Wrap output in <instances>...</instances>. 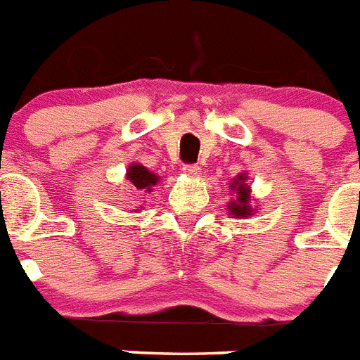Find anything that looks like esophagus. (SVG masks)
Returning <instances> with one entry per match:
<instances>
[{
	"label": "esophagus",
	"mask_w": 360,
	"mask_h": 360,
	"mask_svg": "<svg viewBox=\"0 0 360 360\" xmlns=\"http://www.w3.org/2000/svg\"><path fill=\"white\" fill-rule=\"evenodd\" d=\"M182 171L187 174V176H200V165L198 164H184Z\"/></svg>",
	"instance_id": "obj_1"
}]
</instances>
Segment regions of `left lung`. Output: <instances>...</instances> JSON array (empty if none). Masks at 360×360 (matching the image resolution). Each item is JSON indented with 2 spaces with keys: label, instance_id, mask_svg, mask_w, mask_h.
<instances>
[{
  "label": "left lung",
  "instance_id": "1",
  "mask_svg": "<svg viewBox=\"0 0 360 360\" xmlns=\"http://www.w3.org/2000/svg\"><path fill=\"white\" fill-rule=\"evenodd\" d=\"M232 191H236V200L232 203H229V212L238 218H245V216H250L252 211L249 207V187L245 184V176H240V180H234V184L231 186Z\"/></svg>",
  "mask_w": 360,
  "mask_h": 360
}]
</instances>
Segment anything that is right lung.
Wrapping results in <instances>:
<instances>
[{
    "label": "right lung",
    "instance_id": "right-lung-1",
    "mask_svg": "<svg viewBox=\"0 0 360 360\" xmlns=\"http://www.w3.org/2000/svg\"><path fill=\"white\" fill-rule=\"evenodd\" d=\"M128 180L135 186V189H146L151 191L153 186H157L158 178L157 174H153L151 171H148L144 165L133 164L128 169Z\"/></svg>",
    "mask_w": 360,
    "mask_h": 360
}]
</instances>
